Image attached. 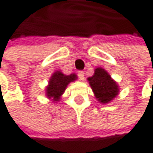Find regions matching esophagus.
Here are the masks:
<instances>
[{"mask_svg":"<svg viewBox=\"0 0 153 153\" xmlns=\"http://www.w3.org/2000/svg\"><path fill=\"white\" fill-rule=\"evenodd\" d=\"M77 76H78L80 80H84L85 79V72L84 71H78Z\"/></svg>","mask_w":153,"mask_h":153,"instance_id":"obj_1","label":"esophagus"}]
</instances>
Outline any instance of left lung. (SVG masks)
Instances as JSON below:
<instances>
[{"label": "left lung", "instance_id": "1", "mask_svg": "<svg viewBox=\"0 0 153 153\" xmlns=\"http://www.w3.org/2000/svg\"><path fill=\"white\" fill-rule=\"evenodd\" d=\"M95 98L101 104L111 102L119 94V86L111 76L102 68L94 69L93 76L87 78Z\"/></svg>", "mask_w": 153, "mask_h": 153}]
</instances>
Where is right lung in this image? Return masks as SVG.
Instances as JSON below:
<instances>
[{"label": "right lung", "instance_id": "1", "mask_svg": "<svg viewBox=\"0 0 153 153\" xmlns=\"http://www.w3.org/2000/svg\"><path fill=\"white\" fill-rule=\"evenodd\" d=\"M76 79V74L69 76L64 75L60 71H56L48 81V85L46 87V95L48 98L54 102H58L60 99L62 94L65 92L68 85Z\"/></svg>", "mask_w": 153, "mask_h": 153}]
</instances>
